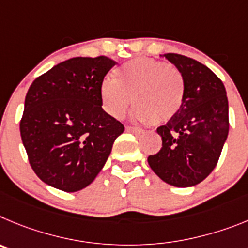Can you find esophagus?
<instances>
[{
    "mask_svg": "<svg viewBox=\"0 0 248 248\" xmlns=\"http://www.w3.org/2000/svg\"><path fill=\"white\" fill-rule=\"evenodd\" d=\"M127 132H132V133H143L144 131L140 127H133V126H127L126 127Z\"/></svg>",
    "mask_w": 248,
    "mask_h": 248,
    "instance_id": "obj_1",
    "label": "esophagus"
}]
</instances>
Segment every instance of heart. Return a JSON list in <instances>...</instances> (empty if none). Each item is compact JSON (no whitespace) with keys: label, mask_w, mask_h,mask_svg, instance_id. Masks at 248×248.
<instances>
[{"label":"heart","mask_w":248,"mask_h":248,"mask_svg":"<svg viewBox=\"0 0 248 248\" xmlns=\"http://www.w3.org/2000/svg\"><path fill=\"white\" fill-rule=\"evenodd\" d=\"M115 79L100 85L104 110L120 119L132 102V117L140 122L164 124L182 108L185 85L180 71L168 63L151 58H136L117 68Z\"/></svg>","instance_id":"heart-1"}]
</instances>
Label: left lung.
Masks as SVG:
<instances>
[{
	"label": "left lung",
	"mask_w": 248,
	"mask_h": 248,
	"mask_svg": "<svg viewBox=\"0 0 248 248\" xmlns=\"http://www.w3.org/2000/svg\"><path fill=\"white\" fill-rule=\"evenodd\" d=\"M180 71L184 101L179 112L157 128L162 148L148 164L178 188L202 183L214 170L229 135V101L222 81L204 64L180 54L160 55Z\"/></svg>",
	"instance_id": "1"
}]
</instances>
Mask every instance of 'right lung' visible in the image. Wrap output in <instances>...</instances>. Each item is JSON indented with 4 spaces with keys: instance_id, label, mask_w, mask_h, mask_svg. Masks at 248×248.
<instances>
[{
    "instance_id": "1",
    "label": "right lung",
    "mask_w": 248,
    "mask_h": 248,
    "mask_svg": "<svg viewBox=\"0 0 248 248\" xmlns=\"http://www.w3.org/2000/svg\"><path fill=\"white\" fill-rule=\"evenodd\" d=\"M116 64L108 57H77L38 77L28 89L19 129L38 178L74 193L104 168L124 124L102 108L100 85Z\"/></svg>"
}]
</instances>
